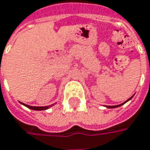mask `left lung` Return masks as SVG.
I'll return each instance as SVG.
<instances>
[{
	"label": "left lung",
	"instance_id": "left-lung-1",
	"mask_svg": "<svg viewBox=\"0 0 150 150\" xmlns=\"http://www.w3.org/2000/svg\"><path fill=\"white\" fill-rule=\"evenodd\" d=\"M132 98H129L128 100H130V99H131ZM128 100H127V101L125 102V103H127ZM123 103H121V104H120V105H115V106H107V107H108V108H116V107H119V106H120V105H122Z\"/></svg>",
	"mask_w": 150,
	"mask_h": 150
}]
</instances>
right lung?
<instances>
[{
    "mask_svg": "<svg viewBox=\"0 0 150 150\" xmlns=\"http://www.w3.org/2000/svg\"><path fill=\"white\" fill-rule=\"evenodd\" d=\"M26 107H28L29 109L34 110H47L49 108V106H45V107H35V106H30V105H27V104H24Z\"/></svg>",
    "mask_w": 150,
    "mask_h": 150,
    "instance_id": "obj_1",
    "label": "right lung"
}]
</instances>
